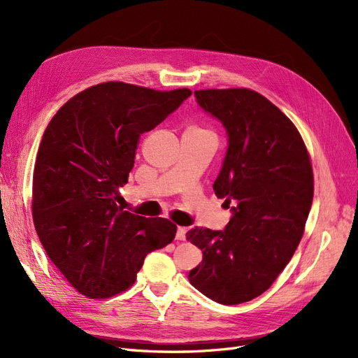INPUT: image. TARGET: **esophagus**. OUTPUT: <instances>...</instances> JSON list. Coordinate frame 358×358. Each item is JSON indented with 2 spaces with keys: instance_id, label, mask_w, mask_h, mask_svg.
I'll return each instance as SVG.
<instances>
[{
  "instance_id": "1",
  "label": "esophagus",
  "mask_w": 358,
  "mask_h": 358,
  "mask_svg": "<svg viewBox=\"0 0 358 358\" xmlns=\"http://www.w3.org/2000/svg\"><path fill=\"white\" fill-rule=\"evenodd\" d=\"M186 229H184V227H178L177 229V234H176V239L177 241H184V239H186Z\"/></svg>"
}]
</instances>
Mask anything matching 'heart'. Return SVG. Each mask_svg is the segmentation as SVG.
<instances>
[{
  "label": "heart",
  "mask_w": 358,
  "mask_h": 358,
  "mask_svg": "<svg viewBox=\"0 0 358 358\" xmlns=\"http://www.w3.org/2000/svg\"><path fill=\"white\" fill-rule=\"evenodd\" d=\"M194 129H199V128H194Z\"/></svg>",
  "instance_id": "b5f03b06"
}]
</instances>
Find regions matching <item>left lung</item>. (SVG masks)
<instances>
[{
  "instance_id": "8db88e82",
  "label": "left lung",
  "mask_w": 358,
  "mask_h": 358,
  "mask_svg": "<svg viewBox=\"0 0 358 358\" xmlns=\"http://www.w3.org/2000/svg\"><path fill=\"white\" fill-rule=\"evenodd\" d=\"M194 96L227 129L214 192L233 205V217L224 231H187L203 254L189 280L213 301L236 306L266 292L294 257L313 203L311 159L294 122L259 92L197 90Z\"/></svg>"
}]
</instances>
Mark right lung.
<instances>
[{"mask_svg": "<svg viewBox=\"0 0 358 358\" xmlns=\"http://www.w3.org/2000/svg\"><path fill=\"white\" fill-rule=\"evenodd\" d=\"M190 94L101 83L66 101L47 125L32 178L34 226L51 262L87 298L125 292L145 255L174 241V222L116 202L140 136Z\"/></svg>", "mask_w": 358, "mask_h": 358, "instance_id": "right-lung-1", "label": "right lung"}]
</instances>
